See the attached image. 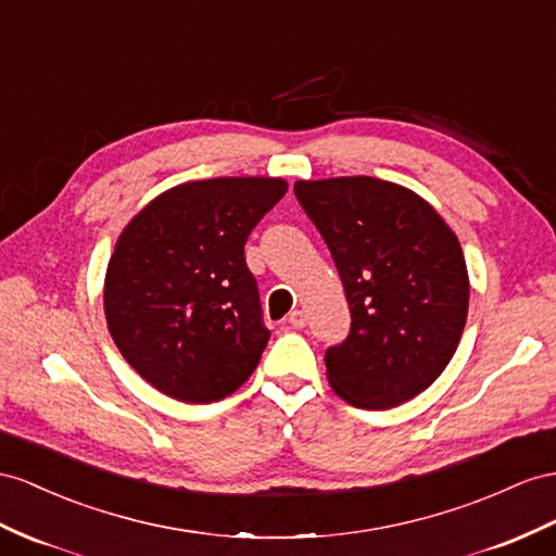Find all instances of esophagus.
Returning a JSON list of instances; mask_svg holds the SVG:
<instances>
[{
	"label": "esophagus",
	"mask_w": 556,
	"mask_h": 556,
	"mask_svg": "<svg viewBox=\"0 0 556 556\" xmlns=\"http://www.w3.org/2000/svg\"><path fill=\"white\" fill-rule=\"evenodd\" d=\"M289 324L293 326V329H303L305 326V312L303 309H293L289 315Z\"/></svg>",
	"instance_id": "1"
}]
</instances>
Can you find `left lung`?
Segmentation results:
<instances>
[{"label": "left lung", "instance_id": "1", "mask_svg": "<svg viewBox=\"0 0 556 556\" xmlns=\"http://www.w3.org/2000/svg\"><path fill=\"white\" fill-rule=\"evenodd\" d=\"M343 279L352 326L326 350L348 404L392 408L427 390L458 350L469 277L460 241L420 194L371 176L295 180Z\"/></svg>", "mask_w": 556, "mask_h": 556}]
</instances>
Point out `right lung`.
I'll return each mask as SVG.
<instances>
[{
  "label": "right lung",
  "instance_id": "right-lung-1",
  "mask_svg": "<svg viewBox=\"0 0 556 556\" xmlns=\"http://www.w3.org/2000/svg\"><path fill=\"white\" fill-rule=\"evenodd\" d=\"M287 190L265 176L188 180L126 223L103 307L122 357L152 388L211 404L255 371L269 331L244 244Z\"/></svg>",
  "mask_w": 556,
  "mask_h": 556
}]
</instances>
